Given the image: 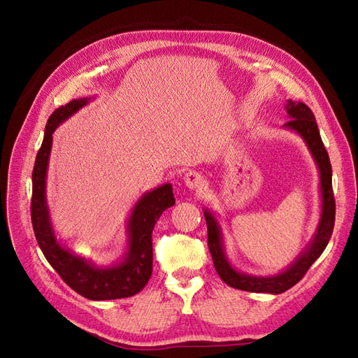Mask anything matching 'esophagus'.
Here are the masks:
<instances>
[{"instance_id":"obj_1","label":"esophagus","mask_w":358,"mask_h":358,"mask_svg":"<svg viewBox=\"0 0 358 358\" xmlns=\"http://www.w3.org/2000/svg\"><path fill=\"white\" fill-rule=\"evenodd\" d=\"M183 182H185V187L189 189H197L201 191L206 188V180L201 173L189 170L185 176H183Z\"/></svg>"}]
</instances>
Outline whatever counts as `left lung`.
<instances>
[{"label": "left lung", "instance_id": "8db88e82", "mask_svg": "<svg viewBox=\"0 0 358 358\" xmlns=\"http://www.w3.org/2000/svg\"><path fill=\"white\" fill-rule=\"evenodd\" d=\"M287 113L289 121L285 122L284 128L297 133L303 142L306 143L313 161L320 173V192H321V215L317 231L313 234L306 248L297 255L285 270L272 276H254L242 273L236 270L229 258L225 255V248L222 242V230L215 215L204 209V218L208 224V245L212 254V259L216 272L227 285L237 289L251 292H268V294H280L291 287H294L299 280L305 276L309 267L317 262L318 257L326 249L334 227V197L331 187V164L324 143L321 140L318 125L312 110L306 104L287 101Z\"/></svg>", "mask_w": 358, "mask_h": 358}]
</instances>
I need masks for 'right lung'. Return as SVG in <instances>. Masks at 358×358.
<instances>
[{
  "label": "right lung",
  "mask_w": 358,
  "mask_h": 358,
  "mask_svg": "<svg viewBox=\"0 0 358 358\" xmlns=\"http://www.w3.org/2000/svg\"><path fill=\"white\" fill-rule=\"evenodd\" d=\"M90 100L88 96L73 100L61 106L48 119L45 137L32 170V229L49 264L78 294L96 301L131 297L145 288L152 275V230L161 213L175 204L171 183H164L145 192L136 203L127 224V252L112 266H96L90 259L73 254L58 242L50 222L46 200V176L52 134L59 124L67 121L88 104Z\"/></svg>",
  "instance_id": "obj_1"
}]
</instances>
